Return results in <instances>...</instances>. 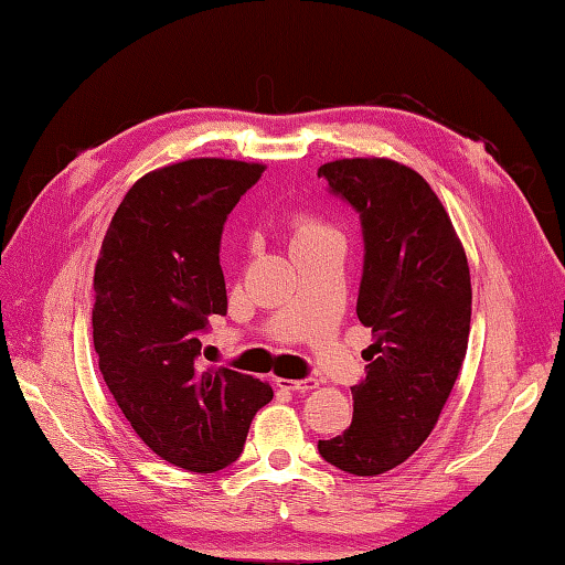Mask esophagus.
<instances>
[{
	"instance_id": "34e87169",
	"label": "esophagus",
	"mask_w": 565,
	"mask_h": 565,
	"mask_svg": "<svg viewBox=\"0 0 565 565\" xmlns=\"http://www.w3.org/2000/svg\"><path fill=\"white\" fill-rule=\"evenodd\" d=\"M276 384H279L281 388L296 391V394H309V391L319 388V379H313V376H306V379H299V381H291V379H276Z\"/></svg>"
}]
</instances>
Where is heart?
Here are the masks:
<instances>
[{
    "instance_id": "b5f03b06",
    "label": "heart",
    "mask_w": 565,
    "mask_h": 565,
    "mask_svg": "<svg viewBox=\"0 0 565 565\" xmlns=\"http://www.w3.org/2000/svg\"><path fill=\"white\" fill-rule=\"evenodd\" d=\"M321 234H329L327 226H321L319 222H313V218H299L294 226V242L301 244V242H309V238H317Z\"/></svg>"
}]
</instances>
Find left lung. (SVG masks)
Here are the masks:
<instances>
[{"label":"left lung","mask_w":565,"mask_h":565,"mask_svg":"<svg viewBox=\"0 0 565 565\" xmlns=\"http://www.w3.org/2000/svg\"><path fill=\"white\" fill-rule=\"evenodd\" d=\"M319 177L359 214L356 313L374 333L366 376L351 386V426L319 441V454L347 473L379 476L404 463L441 416L471 331V274L444 204L414 169L339 159Z\"/></svg>","instance_id":"obj_1"}]
</instances>
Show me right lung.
Masks as SVG:
<instances>
[{
    "label": "right lung",
    "mask_w": 565,
    "mask_h": 565,
    "mask_svg": "<svg viewBox=\"0 0 565 565\" xmlns=\"http://www.w3.org/2000/svg\"><path fill=\"white\" fill-rule=\"evenodd\" d=\"M262 164L189 159L151 171L114 214L94 269V351L114 401L159 458L194 473L234 463L274 391L204 369L202 333L226 317L218 264L232 209Z\"/></svg>",
    "instance_id": "right-lung-1"
}]
</instances>
